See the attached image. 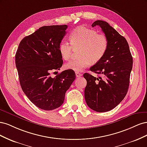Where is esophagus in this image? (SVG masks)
I'll return each instance as SVG.
<instances>
[{
	"label": "esophagus",
	"instance_id": "34e87169",
	"mask_svg": "<svg viewBox=\"0 0 147 147\" xmlns=\"http://www.w3.org/2000/svg\"><path fill=\"white\" fill-rule=\"evenodd\" d=\"M75 75H76V77H80L81 76H82V74L80 73V72H75Z\"/></svg>",
	"mask_w": 147,
	"mask_h": 147
}]
</instances>
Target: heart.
Returning a JSON list of instances; mask_svg holds the SVG:
<instances>
[{
  "mask_svg": "<svg viewBox=\"0 0 147 147\" xmlns=\"http://www.w3.org/2000/svg\"><path fill=\"white\" fill-rule=\"evenodd\" d=\"M71 44L67 41L61 42L59 51L62 58L69 59L73 48H80L79 58L71 60L65 65L66 69L81 72L91 63H97L105 56L109 48V39L103 34H97L94 29L79 26L70 35Z\"/></svg>",
  "mask_w": 147,
  "mask_h": 147,
  "instance_id": "b5f03b06",
  "label": "heart"
}]
</instances>
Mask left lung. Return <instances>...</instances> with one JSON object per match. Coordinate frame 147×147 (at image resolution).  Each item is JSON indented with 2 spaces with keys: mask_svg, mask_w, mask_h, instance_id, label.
Returning a JSON list of instances; mask_svg holds the SVG:
<instances>
[{
  "mask_svg": "<svg viewBox=\"0 0 147 147\" xmlns=\"http://www.w3.org/2000/svg\"><path fill=\"white\" fill-rule=\"evenodd\" d=\"M96 26L107 37L109 48L103 58L90 68L98 77L83 74L87 82L84 99L92 110L105 112L117 107L126 96L133 59L125 38L105 21L97 20L91 25L92 28Z\"/></svg>",
  "mask_w": 147,
  "mask_h": 147,
  "instance_id": "1",
  "label": "left lung"
}]
</instances>
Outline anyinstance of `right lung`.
I'll return each mask as SVG.
<instances>
[{"instance_id": "1", "label": "right lung", "mask_w": 147, "mask_h": 147, "mask_svg": "<svg viewBox=\"0 0 147 147\" xmlns=\"http://www.w3.org/2000/svg\"><path fill=\"white\" fill-rule=\"evenodd\" d=\"M67 28V25L40 28L22 40L16 53L15 63L22 90L42 110H52L61 106L67 90L75 79V74L70 69L55 78L50 75L63 65L59 46Z\"/></svg>"}]
</instances>
